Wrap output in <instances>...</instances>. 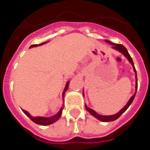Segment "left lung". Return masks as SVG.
Returning a JSON list of instances; mask_svg holds the SVG:
<instances>
[{"instance_id":"obj_1","label":"left lung","mask_w":150,"mask_h":150,"mask_svg":"<svg viewBox=\"0 0 150 150\" xmlns=\"http://www.w3.org/2000/svg\"><path fill=\"white\" fill-rule=\"evenodd\" d=\"M106 42L108 43H110V44L112 45V48L115 49V50H118V51H120V52H122V53L126 57L127 59H128V60L129 61L130 63L132 64V66L134 67V71L135 74H136V91H135V93L134 94L133 96H132V98H130V100H128V102L127 103L126 105L122 109L120 112H117L116 114L112 115V116H101V115H99L98 113H97V112H95V110H93L92 109H90V108H88L86 105H85V107H86V109L88 110V112H89V113H91L92 116H94L95 117H96L97 119H98L99 120H100V121H102V122H111V121H114V120H117L118 118L120 117V116L122 114L123 112H124L125 111L128 109V107L131 105V104L132 103V101L134 100V97H135V95H136V92H137V72H136V70H135L134 64L133 60H132L131 55H130L129 53H128V50H127V49L122 44L113 43L109 40H106Z\"/></svg>"}]
</instances>
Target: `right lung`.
Segmentation results:
<instances>
[{
  "instance_id": "1",
  "label": "right lung",
  "mask_w": 150,
  "mask_h": 150,
  "mask_svg": "<svg viewBox=\"0 0 150 150\" xmlns=\"http://www.w3.org/2000/svg\"><path fill=\"white\" fill-rule=\"evenodd\" d=\"M43 43H42L39 45H42V44H43ZM39 45H38V44L31 45V46H30V48H31V47H34V46H39ZM68 86H69V82H67V85H66V86H65V88H64V90L63 96H64V92L66 91V90L68 88ZM62 110H63V108L62 107L60 110H59V112H58L56 115H55V116H52V117L46 118V117H40V116H38V117H33V116H31L30 114H29L27 111L22 110V111L24 112V113H25V115H27V116H28V117L30 118V120H32L34 123H36V124H38V125H50V124H52V123H53V122H56L57 120H59V118L61 117V115H62Z\"/></svg>"
}]
</instances>
